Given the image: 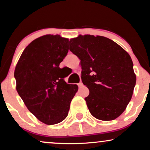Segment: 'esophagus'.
<instances>
[{"label": "esophagus", "instance_id": "34e87169", "mask_svg": "<svg viewBox=\"0 0 150 150\" xmlns=\"http://www.w3.org/2000/svg\"><path fill=\"white\" fill-rule=\"evenodd\" d=\"M83 83H79V84H78V86H79V87H83Z\"/></svg>", "mask_w": 150, "mask_h": 150}]
</instances>
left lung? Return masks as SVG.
<instances>
[{
  "mask_svg": "<svg viewBox=\"0 0 150 150\" xmlns=\"http://www.w3.org/2000/svg\"><path fill=\"white\" fill-rule=\"evenodd\" d=\"M69 50L81 60L91 114L100 120H115L126 109L136 85L130 56L110 39L90 35L71 39Z\"/></svg>",
  "mask_w": 150,
  "mask_h": 150,
  "instance_id": "1",
  "label": "left lung"
}]
</instances>
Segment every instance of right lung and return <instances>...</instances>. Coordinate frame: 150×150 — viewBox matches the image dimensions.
Returning a JSON list of instances; mask_svg holds the SVG:
<instances>
[{"instance_id":"right-lung-1","label":"right lung","mask_w":150,"mask_h":150,"mask_svg":"<svg viewBox=\"0 0 150 150\" xmlns=\"http://www.w3.org/2000/svg\"><path fill=\"white\" fill-rule=\"evenodd\" d=\"M69 40L46 35L26 46L16 65V90L28 110L40 122L57 124L67 117L76 85L67 84L59 64L69 50Z\"/></svg>"}]
</instances>
